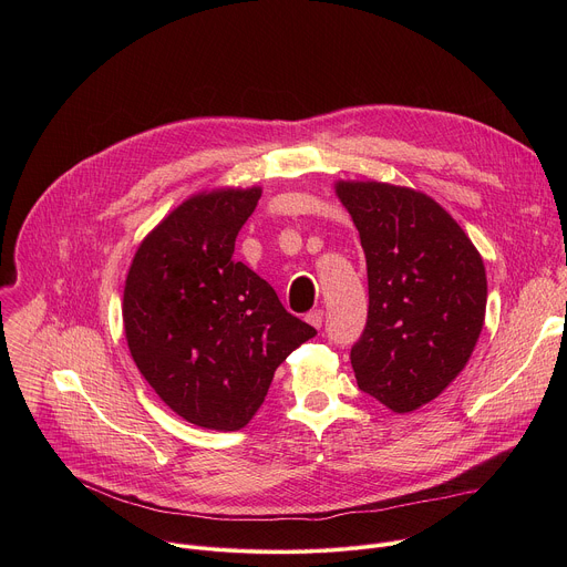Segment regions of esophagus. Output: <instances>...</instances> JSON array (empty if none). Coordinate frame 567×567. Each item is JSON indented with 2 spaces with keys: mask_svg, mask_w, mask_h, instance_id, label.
<instances>
[{
  "mask_svg": "<svg viewBox=\"0 0 567 567\" xmlns=\"http://www.w3.org/2000/svg\"><path fill=\"white\" fill-rule=\"evenodd\" d=\"M322 316H326V311H322V309H313V311H309V313L305 316V320L309 322L311 328H316V330H318V328L322 326Z\"/></svg>",
  "mask_w": 567,
  "mask_h": 567,
  "instance_id": "esophagus-1",
  "label": "esophagus"
}]
</instances>
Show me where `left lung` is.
<instances>
[{"instance_id": "8db88e82", "label": "left lung", "mask_w": 567, "mask_h": 567, "mask_svg": "<svg viewBox=\"0 0 567 567\" xmlns=\"http://www.w3.org/2000/svg\"><path fill=\"white\" fill-rule=\"evenodd\" d=\"M368 265V322L352 346L357 383L394 413L435 399L484 326L487 274L473 241L429 195L337 182Z\"/></svg>"}]
</instances>
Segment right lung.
<instances>
[{"label": "right lung", "instance_id": "right-lung-1", "mask_svg": "<svg viewBox=\"0 0 567 567\" xmlns=\"http://www.w3.org/2000/svg\"><path fill=\"white\" fill-rule=\"evenodd\" d=\"M260 195L256 186L193 195L147 233L125 280L136 368L166 406L210 431L245 429L276 368L316 337L267 280L233 260Z\"/></svg>", "mask_w": 567, "mask_h": 567}]
</instances>
